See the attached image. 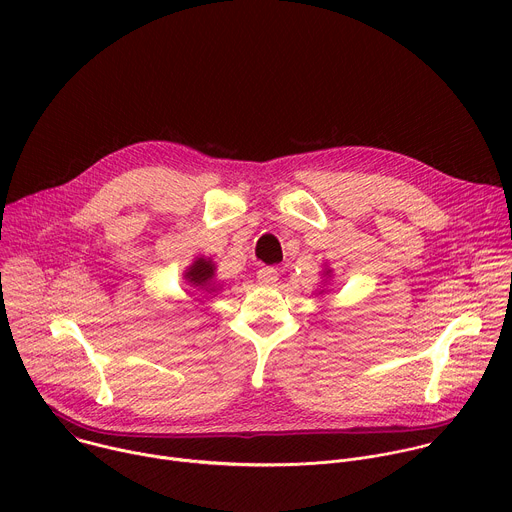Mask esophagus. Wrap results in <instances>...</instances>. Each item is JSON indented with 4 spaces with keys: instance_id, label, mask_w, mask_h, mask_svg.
I'll return each instance as SVG.
<instances>
[{
    "instance_id": "obj_1",
    "label": "esophagus",
    "mask_w": 512,
    "mask_h": 512,
    "mask_svg": "<svg viewBox=\"0 0 512 512\" xmlns=\"http://www.w3.org/2000/svg\"><path fill=\"white\" fill-rule=\"evenodd\" d=\"M257 279L261 285H275L277 279H279V273L275 267H261L257 271Z\"/></svg>"
}]
</instances>
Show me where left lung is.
Returning a JSON list of instances; mask_svg holds the SVG:
<instances>
[{
    "label": "left lung",
    "mask_w": 512,
    "mask_h": 512,
    "mask_svg": "<svg viewBox=\"0 0 512 512\" xmlns=\"http://www.w3.org/2000/svg\"><path fill=\"white\" fill-rule=\"evenodd\" d=\"M324 267H326V265H324ZM332 275H334V271H332L330 267H326V269L322 271V277H324V285H322V289L318 291V294H326V291H330V289H328V283H330Z\"/></svg>",
    "instance_id": "obj_1"
}]
</instances>
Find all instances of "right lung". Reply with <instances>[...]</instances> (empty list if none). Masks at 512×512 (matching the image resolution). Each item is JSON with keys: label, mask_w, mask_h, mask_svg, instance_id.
<instances>
[{"label": "right lung", "mask_w": 512, "mask_h": 512, "mask_svg": "<svg viewBox=\"0 0 512 512\" xmlns=\"http://www.w3.org/2000/svg\"><path fill=\"white\" fill-rule=\"evenodd\" d=\"M186 285L194 289V294L198 296H212L218 289H223L221 283L216 281V263L210 257H196L182 273ZM194 302L204 304L200 298H194Z\"/></svg>", "instance_id": "add662e5"}]
</instances>
